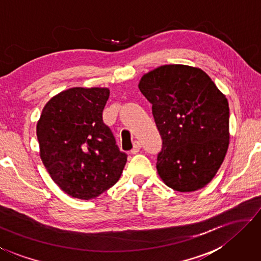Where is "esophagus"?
<instances>
[{
    "instance_id": "obj_1",
    "label": "esophagus",
    "mask_w": 261,
    "mask_h": 261,
    "mask_svg": "<svg viewBox=\"0 0 261 261\" xmlns=\"http://www.w3.org/2000/svg\"><path fill=\"white\" fill-rule=\"evenodd\" d=\"M140 148H141V145H140L139 141H135V143H134V148L131 149V154H137V153H139Z\"/></svg>"
}]
</instances>
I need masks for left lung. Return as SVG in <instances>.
Listing matches in <instances>:
<instances>
[{
	"mask_svg": "<svg viewBox=\"0 0 261 261\" xmlns=\"http://www.w3.org/2000/svg\"><path fill=\"white\" fill-rule=\"evenodd\" d=\"M138 88L163 140L156 164L161 179L182 193L205 187L229 145L225 94L204 70L187 65L160 66L143 75Z\"/></svg>",
	"mask_w": 261,
	"mask_h": 261,
	"instance_id": "1",
	"label": "left lung"
}]
</instances>
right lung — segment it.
I'll list each match as a JSON object with an SVG mask.
<instances>
[{
	"label": "right lung",
	"mask_w": 261,
	"mask_h": 261,
	"mask_svg": "<svg viewBox=\"0 0 261 261\" xmlns=\"http://www.w3.org/2000/svg\"><path fill=\"white\" fill-rule=\"evenodd\" d=\"M108 88H70L45 103L36 124L40 156L61 191L92 200L118 181L126 154L102 121Z\"/></svg>",
	"instance_id": "1"
}]
</instances>
